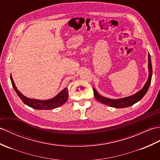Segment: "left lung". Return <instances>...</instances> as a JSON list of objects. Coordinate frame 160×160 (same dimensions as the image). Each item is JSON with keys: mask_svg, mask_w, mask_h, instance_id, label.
<instances>
[{"mask_svg": "<svg viewBox=\"0 0 160 160\" xmlns=\"http://www.w3.org/2000/svg\"><path fill=\"white\" fill-rule=\"evenodd\" d=\"M148 77L147 82L145 83L143 88H142L140 90L136 92V94L129 96V97H124L121 98L112 99V98H109L103 97V96L100 95L98 93L97 90H96L94 88H93L94 97L98 101L101 102V103L110 106V107L115 108H125L129 107L131 105H133V104L136 103L137 102L140 101L141 99L144 97V96L146 94L150 86L152 71L151 59V55L149 53L148 54Z\"/></svg>", "mask_w": 160, "mask_h": 160, "instance_id": "obj_1", "label": "left lung"}]
</instances>
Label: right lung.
<instances>
[{"mask_svg":"<svg viewBox=\"0 0 160 160\" xmlns=\"http://www.w3.org/2000/svg\"><path fill=\"white\" fill-rule=\"evenodd\" d=\"M10 79L11 81H12V84L14 90L16 91V94L20 98L21 100L24 103L29 106V107L35 109L48 110L59 108L60 106H62V105L65 103L67 100H68L69 97L68 88H65L64 89L62 90L58 94H57L55 97L50 99H47V100H39V99L28 98L25 97V96H24L17 89L16 85L14 83V81L13 80L12 74L10 75Z\"/></svg>","mask_w":160,"mask_h":160,"instance_id":"obj_1","label":"right lung"}]
</instances>
